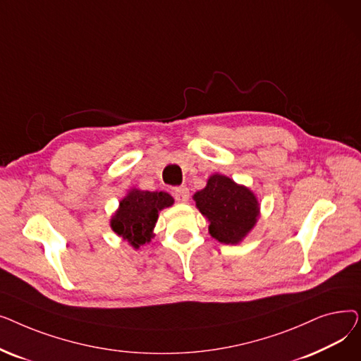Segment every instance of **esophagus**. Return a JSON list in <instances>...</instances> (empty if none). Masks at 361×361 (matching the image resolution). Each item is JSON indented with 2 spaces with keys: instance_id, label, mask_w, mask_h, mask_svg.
Masks as SVG:
<instances>
[{
  "instance_id": "1",
  "label": "esophagus",
  "mask_w": 361,
  "mask_h": 361,
  "mask_svg": "<svg viewBox=\"0 0 361 361\" xmlns=\"http://www.w3.org/2000/svg\"><path fill=\"white\" fill-rule=\"evenodd\" d=\"M173 195H174V199L177 202H181V203H185L188 200V197H190V192H188V188L185 185L176 187Z\"/></svg>"
}]
</instances>
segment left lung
<instances>
[{
    "instance_id": "8db88e82",
    "label": "left lung",
    "mask_w": 361,
    "mask_h": 361,
    "mask_svg": "<svg viewBox=\"0 0 361 361\" xmlns=\"http://www.w3.org/2000/svg\"><path fill=\"white\" fill-rule=\"evenodd\" d=\"M196 207L209 221V234L224 244H238L259 218V202L250 188L214 174L193 196Z\"/></svg>"
}]
</instances>
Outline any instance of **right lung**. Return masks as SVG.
<instances>
[{
    "label": "right lung",
    "mask_w": 361,
    "mask_h": 361,
    "mask_svg": "<svg viewBox=\"0 0 361 361\" xmlns=\"http://www.w3.org/2000/svg\"><path fill=\"white\" fill-rule=\"evenodd\" d=\"M174 203V199L165 192H146L131 188L120 202L117 212L111 218V228L117 235L127 240L133 247L150 241L158 215L165 207Z\"/></svg>",
    "instance_id": "obj_1"
}]
</instances>
